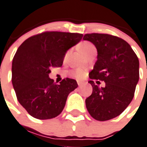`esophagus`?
I'll use <instances>...</instances> for the list:
<instances>
[{
    "label": "esophagus",
    "mask_w": 147,
    "mask_h": 147,
    "mask_svg": "<svg viewBox=\"0 0 147 147\" xmlns=\"http://www.w3.org/2000/svg\"><path fill=\"white\" fill-rule=\"evenodd\" d=\"M77 83H78V85L79 86V87H81V86L84 84V82H83L82 81H80V80L77 81Z\"/></svg>",
    "instance_id": "34e87169"
}]
</instances>
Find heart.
Returning <instances> with one entry per match:
<instances>
[{"label": "heart", "mask_w": 147, "mask_h": 147, "mask_svg": "<svg viewBox=\"0 0 147 147\" xmlns=\"http://www.w3.org/2000/svg\"><path fill=\"white\" fill-rule=\"evenodd\" d=\"M94 46L92 44V43H90L88 42H82L79 46V49L83 54H85L86 52H87L90 48H92ZM69 55V53H66V55L65 56V58H66ZM71 75L74 77H76V78H82L84 75H85V71H84V69H82V68H78V69H75L73 71L71 72Z\"/></svg>", "instance_id": "obj_1"}]
</instances>
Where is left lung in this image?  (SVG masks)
<instances>
[{"label": "left lung", "instance_id": "obj_1", "mask_svg": "<svg viewBox=\"0 0 147 147\" xmlns=\"http://www.w3.org/2000/svg\"><path fill=\"white\" fill-rule=\"evenodd\" d=\"M83 40L92 42L98 51L97 61L88 82L92 94L85 100L90 115L97 121L116 117L130 105L139 81V59L131 47L121 38L105 33H88ZM104 80L105 88L94 80Z\"/></svg>", "mask_w": 147, "mask_h": 147}]
</instances>
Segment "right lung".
I'll use <instances>...</instances> for the list:
<instances>
[{"label":"right lung","instance_id":"add662e5","mask_svg":"<svg viewBox=\"0 0 147 147\" xmlns=\"http://www.w3.org/2000/svg\"><path fill=\"white\" fill-rule=\"evenodd\" d=\"M83 35L43 32L22 43L12 62V84L17 100L29 114L40 120L61 114L70 92L78 87L75 79L64 78L57 85L49 77L51 67H61L65 53Z\"/></svg>","mask_w":147,"mask_h":147}]
</instances>
